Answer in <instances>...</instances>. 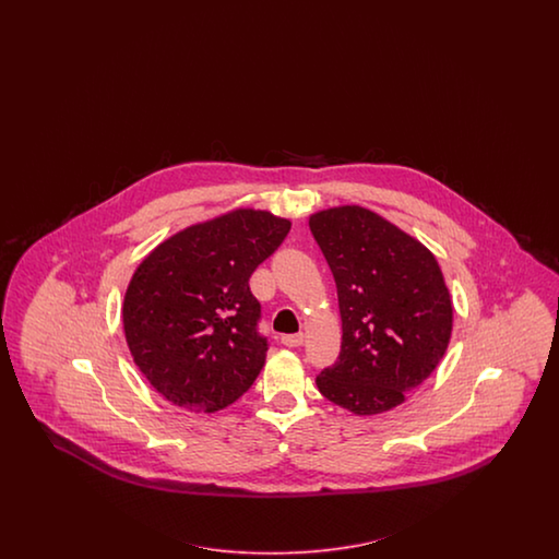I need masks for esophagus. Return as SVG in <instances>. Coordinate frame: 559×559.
Masks as SVG:
<instances>
[{
	"instance_id": "esophagus-1",
	"label": "esophagus",
	"mask_w": 559,
	"mask_h": 559,
	"mask_svg": "<svg viewBox=\"0 0 559 559\" xmlns=\"http://www.w3.org/2000/svg\"><path fill=\"white\" fill-rule=\"evenodd\" d=\"M304 332H299V334H287V336H283L281 342L288 346V348H297V346H301L304 344Z\"/></svg>"
}]
</instances>
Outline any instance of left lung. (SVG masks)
I'll return each mask as SVG.
<instances>
[{
	"label": "left lung",
	"instance_id": "1",
	"mask_svg": "<svg viewBox=\"0 0 559 559\" xmlns=\"http://www.w3.org/2000/svg\"><path fill=\"white\" fill-rule=\"evenodd\" d=\"M338 288V360L316 377L325 400L356 416L406 402L439 367L453 330V301L435 254L358 204L309 217Z\"/></svg>",
	"mask_w": 559,
	"mask_h": 559
}]
</instances>
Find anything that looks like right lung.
<instances>
[{
	"mask_svg": "<svg viewBox=\"0 0 559 559\" xmlns=\"http://www.w3.org/2000/svg\"><path fill=\"white\" fill-rule=\"evenodd\" d=\"M288 229L271 211L234 209L169 236L136 266L122 301L124 338L174 406L213 414L252 388L269 344L248 281Z\"/></svg>",
	"mask_w": 559,
	"mask_h": 559,
	"instance_id": "add662e5",
	"label": "right lung"
}]
</instances>
